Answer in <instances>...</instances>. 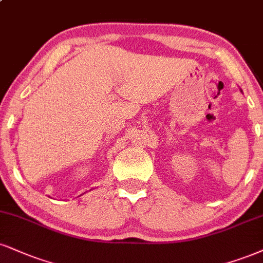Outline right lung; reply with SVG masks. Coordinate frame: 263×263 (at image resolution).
Returning <instances> with one entry per match:
<instances>
[{
    "label": "right lung",
    "mask_w": 263,
    "mask_h": 263,
    "mask_svg": "<svg viewBox=\"0 0 263 263\" xmlns=\"http://www.w3.org/2000/svg\"><path fill=\"white\" fill-rule=\"evenodd\" d=\"M82 195H83V194H82ZM80 196H81V195H80Z\"/></svg>",
    "instance_id": "right-lung-1"
}]
</instances>
